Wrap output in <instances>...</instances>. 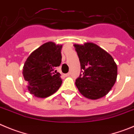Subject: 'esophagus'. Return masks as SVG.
<instances>
[{
    "label": "esophagus",
    "instance_id": "esophagus-1",
    "mask_svg": "<svg viewBox=\"0 0 134 134\" xmlns=\"http://www.w3.org/2000/svg\"><path fill=\"white\" fill-rule=\"evenodd\" d=\"M70 75H71V73H67V74L65 75V77H69V76H70Z\"/></svg>",
    "mask_w": 134,
    "mask_h": 134
}]
</instances>
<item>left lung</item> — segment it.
<instances>
[{
  "instance_id": "1",
  "label": "left lung",
  "mask_w": 134,
  "mask_h": 134,
  "mask_svg": "<svg viewBox=\"0 0 134 134\" xmlns=\"http://www.w3.org/2000/svg\"><path fill=\"white\" fill-rule=\"evenodd\" d=\"M73 46L82 71L75 81L80 93L91 100L106 96L115 84L118 75V67L113 57L91 42Z\"/></svg>"
}]
</instances>
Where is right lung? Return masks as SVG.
Masks as SVG:
<instances>
[{
    "instance_id": "1",
    "label": "right lung",
    "mask_w": 134,
    "mask_h": 134,
    "mask_svg": "<svg viewBox=\"0 0 134 134\" xmlns=\"http://www.w3.org/2000/svg\"><path fill=\"white\" fill-rule=\"evenodd\" d=\"M62 45L49 42L34 50L26 59L23 75L31 94L37 98L52 95L62 84L61 74L55 71L61 63Z\"/></svg>"
}]
</instances>
